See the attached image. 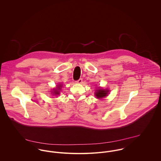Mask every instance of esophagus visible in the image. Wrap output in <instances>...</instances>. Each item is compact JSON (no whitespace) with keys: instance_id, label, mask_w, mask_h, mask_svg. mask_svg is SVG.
<instances>
[{"instance_id":"obj_1","label":"esophagus","mask_w":161,"mask_h":161,"mask_svg":"<svg viewBox=\"0 0 161 161\" xmlns=\"http://www.w3.org/2000/svg\"><path fill=\"white\" fill-rule=\"evenodd\" d=\"M75 82L77 83V84H82V79H79L78 80H77Z\"/></svg>"}]
</instances>
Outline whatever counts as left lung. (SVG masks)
<instances>
[{
  "mask_svg": "<svg viewBox=\"0 0 161 161\" xmlns=\"http://www.w3.org/2000/svg\"><path fill=\"white\" fill-rule=\"evenodd\" d=\"M108 92H109V90L108 89H103L102 88L98 87V89H96L95 91V95L97 98L100 99L107 97L108 94Z\"/></svg>",
  "mask_w": 161,
  "mask_h": 161,
  "instance_id": "left-lung-1",
  "label": "left lung"
}]
</instances>
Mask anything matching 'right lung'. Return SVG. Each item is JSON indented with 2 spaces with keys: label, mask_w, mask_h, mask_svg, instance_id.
Wrapping results in <instances>:
<instances>
[{
  "label": "right lung",
  "mask_w": 161,
  "mask_h": 161,
  "mask_svg": "<svg viewBox=\"0 0 161 161\" xmlns=\"http://www.w3.org/2000/svg\"><path fill=\"white\" fill-rule=\"evenodd\" d=\"M62 84H58L57 85L56 87V88H54L53 90L51 91V94L54 96L55 95H59L60 93V91L61 90V87H62Z\"/></svg>",
  "instance_id": "1"
}]
</instances>
